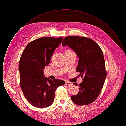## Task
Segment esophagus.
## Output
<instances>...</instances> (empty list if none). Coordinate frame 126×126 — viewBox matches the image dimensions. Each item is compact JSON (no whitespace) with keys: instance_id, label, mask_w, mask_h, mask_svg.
<instances>
[{"instance_id":"1","label":"esophagus","mask_w":126,"mask_h":126,"mask_svg":"<svg viewBox=\"0 0 126 126\" xmlns=\"http://www.w3.org/2000/svg\"><path fill=\"white\" fill-rule=\"evenodd\" d=\"M65 84H66V85H68V86H71V85H72V84H73L72 83L69 82H68V81H66V82Z\"/></svg>"}]
</instances>
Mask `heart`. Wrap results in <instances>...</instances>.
Masks as SVG:
<instances>
[{
  "label": "heart",
  "instance_id": "obj_1",
  "mask_svg": "<svg viewBox=\"0 0 126 126\" xmlns=\"http://www.w3.org/2000/svg\"><path fill=\"white\" fill-rule=\"evenodd\" d=\"M68 51H70V50H67V51H66V52H68Z\"/></svg>",
  "mask_w": 126,
  "mask_h": 126
}]
</instances>
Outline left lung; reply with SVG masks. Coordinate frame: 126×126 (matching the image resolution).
<instances>
[{
  "label": "left lung",
  "mask_w": 126,
  "mask_h": 126,
  "mask_svg": "<svg viewBox=\"0 0 126 126\" xmlns=\"http://www.w3.org/2000/svg\"><path fill=\"white\" fill-rule=\"evenodd\" d=\"M67 45L79 58L77 72L83 79L78 86L79 92L72 95V102L78 105H88L94 102L100 94L106 78L105 61L100 46L95 42L84 37L68 36L62 42ZM77 86V83H74Z\"/></svg>",
  "instance_id": "obj_1"
}]
</instances>
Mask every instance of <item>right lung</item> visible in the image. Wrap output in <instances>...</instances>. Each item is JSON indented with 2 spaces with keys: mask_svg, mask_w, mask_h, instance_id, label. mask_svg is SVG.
<instances>
[{
  "mask_svg": "<svg viewBox=\"0 0 126 126\" xmlns=\"http://www.w3.org/2000/svg\"><path fill=\"white\" fill-rule=\"evenodd\" d=\"M63 38L42 37L30 42L24 48L19 64L20 85L27 100L33 106L45 108L54 102L57 88L65 81L44 78L43 69L49 63Z\"/></svg>",
  "mask_w": 126,
  "mask_h": 126,
  "instance_id": "add662e5",
  "label": "right lung"
}]
</instances>
